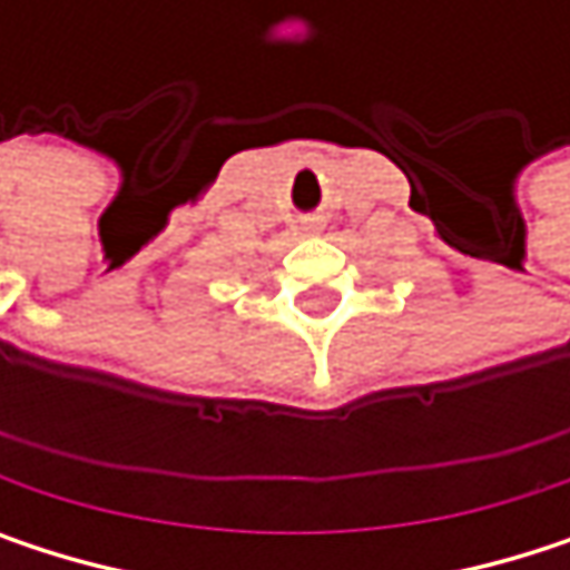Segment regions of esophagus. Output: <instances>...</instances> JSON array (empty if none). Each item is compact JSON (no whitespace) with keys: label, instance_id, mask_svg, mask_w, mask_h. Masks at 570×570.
Wrapping results in <instances>:
<instances>
[{"label":"esophagus","instance_id":"obj_1","mask_svg":"<svg viewBox=\"0 0 570 570\" xmlns=\"http://www.w3.org/2000/svg\"><path fill=\"white\" fill-rule=\"evenodd\" d=\"M320 227H323L320 220H306V230H320Z\"/></svg>","mask_w":570,"mask_h":570}]
</instances>
